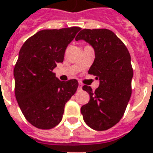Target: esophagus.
Returning a JSON list of instances; mask_svg holds the SVG:
<instances>
[{
  "label": "esophagus",
  "instance_id": "34e87169",
  "mask_svg": "<svg viewBox=\"0 0 153 153\" xmlns=\"http://www.w3.org/2000/svg\"><path fill=\"white\" fill-rule=\"evenodd\" d=\"M78 89H79V90L82 89V84H79V88H78Z\"/></svg>",
  "mask_w": 153,
  "mask_h": 153
}]
</instances>
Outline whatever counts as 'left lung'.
<instances>
[{"instance_id":"1","label":"left lung","mask_w":153,"mask_h":153,"mask_svg":"<svg viewBox=\"0 0 153 153\" xmlns=\"http://www.w3.org/2000/svg\"><path fill=\"white\" fill-rule=\"evenodd\" d=\"M75 39H84L94 47V61L88 73L100 81L94 92L83 86L90 100L81 107V114L91 128L108 130L120 121L132 94L131 56L121 39L108 29H84Z\"/></svg>"}]
</instances>
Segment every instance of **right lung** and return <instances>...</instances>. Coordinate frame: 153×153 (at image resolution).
Instances as JSON below:
<instances>
[{
    "label": "right lung",
    "mask_w": 153,
    "mask_h": 153,
    "mask_svg": "<svg viewBox=\"0 0 153 153\" xmlns=\"http://www.w3.org/2000/svg\"><path fill=\"white\" fill-rule=\"evenodd\" d=\"M80 27L43 30L21 48L14 68L15 95L26 120L39 129H51L61 121L65 103L76 92V79L59 80L53 69Z\"/></svg>",
    "instance_id": "right-lung-1"
}]
</instances>
